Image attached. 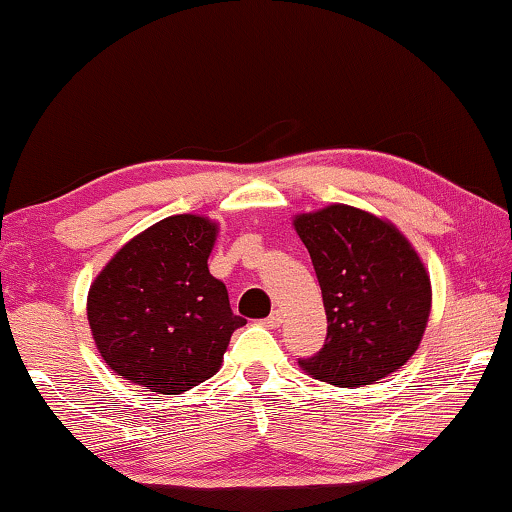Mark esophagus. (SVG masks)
Wrapping results in <instances>:
<instances>
[{
    "instance_id": "34e87169",
    "label": "esophagus",
    "mask_w": 512,
    "mask_h": 512,
    "mask_svg": "<svg viewBox=\"0 0 512 512\" xmlns=\"http://www.w3.org/2000/svg\"><path fill=\"white\" fill-rule=\"evenodd\" d=\"M264 325L269 327V329H278L280 325H283V315H280V311H273L269 318L264 320Z\"/></svg>"
}]
</instances>
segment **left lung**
Wrapping results in <instances>:
<instances>
[{"label":"left lung","mask_w":512,"mask_h":512,"mask_svg":"<svg viewBox=\"0 0 512 512\" xmlns=\"http://www.w3.org/2000/svg\"><path fill=\"white\" fill-rule=\"evenodd\" d=\"M294 232L311 255L327 313L325 348L304 373L336 387H364L401 369L427 329L431 280L390 220L348 204L299 213Z\"/></svg>","instance_id":"1"}]
</instances>
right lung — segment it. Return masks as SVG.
Masks as SVG:
<instances>
[{
	"instance_id": "right-lung-1",
	"label": "right lung",
	"mask_w": 512,
	"mask_h": 512,
	"mask_svg": "<svg viewBox=\"0 0 512 512\" xmlns=\"http://www.w3.org/2000/svg\"><path fill=\"white\" fill-rule=\"evenodd\" d=\"M218 222L169 215L115 253L88 292V322L115 376L181 394L218 373L234 329L227 287L208 271Z\"/></svg>"
}]
</instances>
